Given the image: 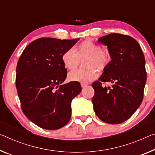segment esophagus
Wrapping results in <instances>:
<instances>
[{
	"mask_svg": "<svg viewBox=\"0 0 155 155\" xmlns=\"http://www.w3.org/2000/svg\"><path fill=\"white\" fill-rule=\"evenodd\" d=\"M87 85H88V83H81V85L82 87H86Z\"/></svg>",
	"mask_w": 155,
	"mask_h": 155,
	"instance_id": "34e87169",
	"label": "esophagus"
}]
</instances>
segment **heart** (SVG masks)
Here are the masks:
<instances>
[{"label":"heart","mask_w":155,"mask_h":155,"mask_svg":"<svg viewBox=\"0 0 155 155\" xmlns=\"http://www.w3.org/2000/svg\"><path fill=\"white\" fill-rule=\"evenodd\" d=\"M84 57H86L84 64L87 68L70 72L68 74L69 80L81 83L92 81L99 75L98 69L104 70L110 61L109 51L91 41H83L74 51L66 50L61 56V61L65 68L72 70L77 67L80 59Z\"/></svg>","instance_id":"b5f03b06"}]
</instances>
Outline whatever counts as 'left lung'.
<instances>
[{
    "mask_svg": "<svg viewBox=\"0 0 155 155\" xmlns=\"http://www.w3.org/2000/svg\"><path fill=\"white\" fill-rule=\"evenodd\" d=\"M111 58L102 75L92 83L93 107L105 123L119 124L131 117L141 105L146 82V61L138 42L130 36L110 34L98 39ZM101 82H110L104 87Z\"/></svg>",
    "mask_w": 155,
    "mask_h": 155,
    "instance_id": "obj_1",
    "label": "left lung"
}]
</instances>
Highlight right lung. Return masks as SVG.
I'll return each instance as SVG.
<instances>
[{"mask_svg": "<svg viewBox=\"0 0 155 155\" xmlns=\"http://www.w3.org/2000/svg\"><path fill=\"white\" fill-rule=\"evenodd\" d=\"M79 38H41L23 50L16 66V86L24 114L36 126L54 130L71 117V104L81 92L77 81L62 84L67 70L61 56Z\"/></svg>", "mask_w": 155, "mask_h": 155, "instance_id": "1", "label": "right lung"}]
</instances>
